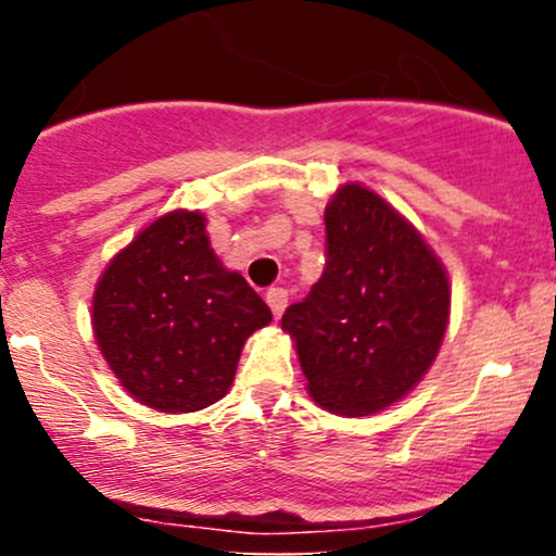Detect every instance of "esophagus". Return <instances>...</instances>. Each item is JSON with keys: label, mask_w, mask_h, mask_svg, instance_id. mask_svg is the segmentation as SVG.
Wrapping results in <instances>:
<instances>
[{"label": "esophagus", "mask_w": 556, "mask_h": 556, "mask_svg": "<svg viewBox=\"0 0 556 556\" xmlns=\"http://www.w3.org/2000/svg\"><path fill=\"white\" fill-rule=\"evenodd\" d=\"M266 303H269L271 314L279 318L287 308V290H282V287H271V290L266 292Z\"/></svg>", "instance_id": "1"}]
</instances>
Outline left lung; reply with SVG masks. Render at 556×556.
Returning <instances> with one entry per match:
<instances>
[{"instance_id":"obj_1","label":"left lung","mask_w":556,"mask_h":556,"mask_svg":"<svg viewBox=\"0 0 556 556\" xmlns=\"http://www.w3.org/2000/svg\"><path fill=\"white\" fill-rule=\"evenodd\" d=\"M321 279L282 316L318 405L368 416L429 371L450 318L446 274L379 195L344 185L324 214Z\"/></svg>"}]
</instances>
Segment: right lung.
Here are the masks:
<instances>
[{
    "instance_id": "right-lung-1",
    "label": "right lung",
    "mask_w": 556,
    "mask_h": 556,
    "mask_svg": "<svg viewBox=\"0 0 556 556\" xmlns=\"http://www.w3.org/2000/svg\"><path fill=\"white\" fill-rule=\"evenodd\" d=\"M198 212L156 219L106 266L93 331L119 384L162 413L214 405L269 305L214 256Z\"/></svg>"
}]
</instances>
